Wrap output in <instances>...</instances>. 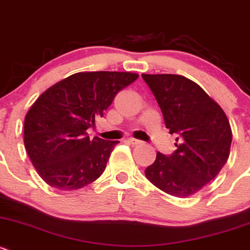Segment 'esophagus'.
<instances>
[{
	"mask_svg": "<svg viewBox=\"0 0 250 250\" xmlns=\"http://www.w3.org/2000/svg\"><path fill=\"white\" fill-rule=\"evenodd\" d=\"M127 142L131 143V145H133V146H138V145H141V143H142L140 140H136V138H128Z\"/></svg>",
	"mask_w": 250,
	"mask_h": 250,
	"instance_id": "34e87169",
	"label": "esophagus"
}]
</instances>
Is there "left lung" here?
I'll return each instance as SVG.
<instances>
[{"instance_id":"left-lung-1","label":"left lung","mask_w":250,"mask_h":250,"mask_svg":"<svg viewBox=\"0 0 250 250\" xmlns=\"http://www.w3.org/2000/svg\"><path fill=\"white\" fill-rule=\"evenodd\" d=\"M167 128L179 133L174 154L157 153L146 177L165 193L186 198L220 172L229 155L232 130L222 108L194 81L174 74H142Z\"/></svg>"}]
</instances>
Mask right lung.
Listing matches in <instances>:
<instances>
[{"label":"right lung","mask_w":250,"mask_h":250,"mask_svg":"<svg viewBox=\"0 0 250 250\" xmlns=\"http://www.w3.org/2000/svg\"><path fill=\"white\" fill-rule=\"evenodd\" d=\"M138 74L76 73L47 88L25 115L24 145L41 179L57 189L73 191L96 181L119 141L90 140L88 127L103 117L119 91Z\"/></svg>","instance_id":"obj_1"}]
</instances>
